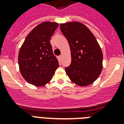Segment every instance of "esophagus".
Instances as JSON below:
<instances>
[{
  "instance_id": "obj_1",
  "label": "esophagus",
  "mask_w": 124,
  "mask_h": 124,
  "mask_svg": "<svg viewBox=\"0 0 124 124\" xmlns=\"http://www.w3.org/2000/svg\"><path fill=\"white\" fill-rule=\"evenodd\" d=\"M59 57H60V59H62V57H63V56H62V55H60Z\"/></svg>"
}]
</instances>
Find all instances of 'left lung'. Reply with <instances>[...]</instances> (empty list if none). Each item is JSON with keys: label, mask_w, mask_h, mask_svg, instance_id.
<instances>
[{"label": "left lung", "mask_w": 124, "mask_h": 124, "mask_svg": "<svg viewBox=\"0 0 124 124\" xmlns=\"http://www.w3.org/2000/svg\"><path fill=\"white\" fill-rule=\"evenodd\" d=\"M60 30L68 41L71 63L65 71L73 83L80 86L92 84L102 69V52L91 31L82 23L60 24Z\"/></svg>", "instance_id": "8db88e82"}]
</instances>
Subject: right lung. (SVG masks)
<instances>
[{"label": "right lung", "instance_id": "1", "mask_svg": "<svg viewBox=\"0 0 124 124\" xmlns=\"http://www.w3.org/2000/svg\"><path fill=\"white\" fill-rule=\"evenodd\" d=\"M58 26L45 22L37 25L25 38L18 53L20 71L28 83L42 86L51 81L59 66L53 53L50 38Z\"/></svg>", "mask_w": 124, "mask_h": 124}]
</instances>
